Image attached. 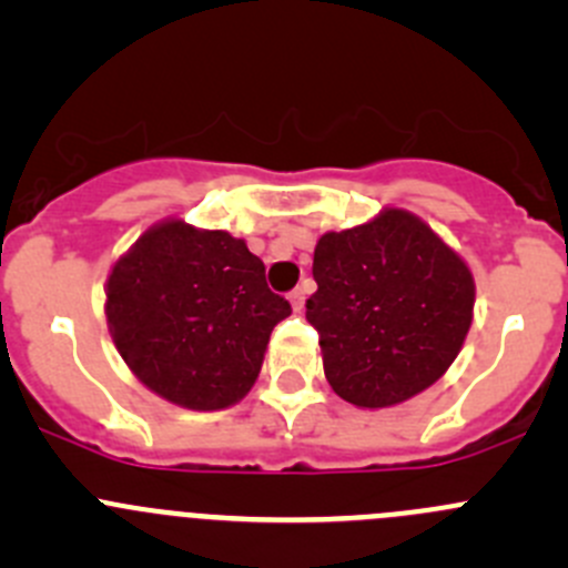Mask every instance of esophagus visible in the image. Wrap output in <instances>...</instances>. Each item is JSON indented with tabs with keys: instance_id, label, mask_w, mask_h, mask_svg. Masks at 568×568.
Segmentation results:
<instances>
[{
	"instance_id": "esophagus-1",
	"label": "esophagus",
	"mask_w": 568,
	"mask_h": 568,
	"mask_svg": "<svg viewBox=\"0 0 568 568\" xmlns=\"http://www.w3.org/2000/svg\"><path fill=\"white\" fill-rule=\"evenodd\" d=\"M305 296H307L305 285H300V288H294V291H291V294H288L291 305H294L296 313H302V307H305Z\"/></svg>"
}]
</instances>
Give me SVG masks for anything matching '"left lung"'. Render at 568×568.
I'll use <instances>...</instances> for the list:
<instances>
[{
    "mask_svg": "<svg viewBox=\"0 0 568 568\" xmlns=\"http://www.w3.org/2000/svg\"><path fill=\"white\" fill-rule=\"evenodd\" d=\"M307 300L324 374L343 400L393 406L432 387L473 324L467 263L426 222L387 209L368 225L324 233Z\"/></svg>",
    "mask_w": 568,
    "mask_h": 568,
    "instance_id": "left-lung-1",
    "label": "left lung"
}]
</instances>
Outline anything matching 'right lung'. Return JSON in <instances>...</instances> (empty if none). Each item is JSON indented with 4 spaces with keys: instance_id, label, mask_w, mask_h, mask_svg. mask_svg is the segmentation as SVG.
Here are the masks:
<instances>
[{
    "instance_id": "add662e5",
    "label": "right lung",
    "mask_w": 568,
    "mask_h": 568,
    "mask_svg": "<svg viewBox=\"0 0 568 568\" xmlns=\"http://www.w3.org/2000/svg\"><path fill=\"white\" fill-rule=\"evenodd\" d=\"M291 316L242 239L173 220L151 227L106 283V321L136 379L186 409L250 393L268 335Z\"/></svg>"
}]
</instances>
